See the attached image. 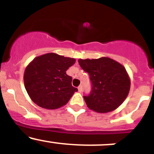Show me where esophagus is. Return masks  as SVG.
Segmentation results:
<instances>
[{"instance_id":"1","label":"esophagus","mask_w":154,"mask_h":154,"mask_svg":"<svg viewBox=\"0 0 154 154\" xmlns=\"http://www.w3.org/2000/svg\"><path fill=\"white\" fill-rule=\"evenodd\" d=\"M78 88V91H79V92H81L82 90H83V86H82L81 85H80V86H78V88Z\"/></svg>"}]
</instances>
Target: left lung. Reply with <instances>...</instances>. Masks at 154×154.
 Listing matches in <instances>:
<instances>
[{
	"mask_svg": "<svg viewBox=\"0 0 154 154\" xmlns=\"http://www.w3.org/2000/svg\"><path fill=\"white\" fill-rule=\"evenodd\" d=\"M78 63L88 73L92 84L91 94L83 97L88 109L106 113L122 104L130 88V79L125 66L106 57L79 59Z\"/></svg>",
	"mask_w": 154,
	"mask_h": 154,
	"instance_id": "1",
	"label": "left lung"
}]
</instances>
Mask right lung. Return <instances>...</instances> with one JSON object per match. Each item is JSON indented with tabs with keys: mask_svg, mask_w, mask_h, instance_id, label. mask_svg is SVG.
Segmentation results:
<instances>
[{
	"mask_svg": "<svg viewBox=\"0 0 154 154\" xmlns=\"http://www.w3.org/2000/svg\"><path fill=\"white\" fill-rule=\"evenodd\" d=\"M74 58L55 53L40 55L27 65L24 83L31 100L38 106L57 109L65 106L77 91L66 74L68 68L75 63Z\"/></svg>",
	"mask_w": 154,
	"mask_h": 154,
	"instance_id": "1",
	"label": "right lung"
}]
</instances>
